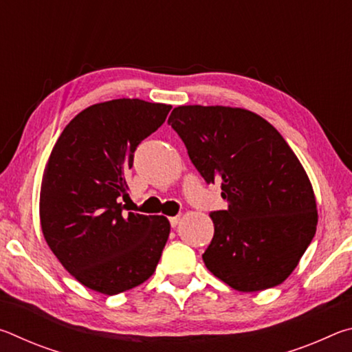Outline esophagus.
<instances>
[{"instance_id":"1","label":"esophagus","mask_w":352,"mask_h":352,"mask_svg":"<svg viewBox=\"0 0 352 352\" xmlns=\"http://www.w3.org/2000/svg\"><path fill=\"white\" fill-rule=\"evenodd\" d=\"M180 220H182V217H180V216L170 217V219H169V222H170V226H174V228H175V226H177L178 223H180Z\"/></svg>"}]
</instances>
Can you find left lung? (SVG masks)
Listing matches in <instances>:
<instances>
[{"label": "left lung", "mask_w": 352, "mask_h": 352, "mask_svg": "<svg viewBox=\"0 0 352 352\" xmlns=\"http://www.w3.org/2000/svg\"><path fill=\"white\" fill-rule=\"evenodd\" d=\"M169 126L195 169L220 183L228 210L212 211L206 269L239 292L285 281L317 230V204L300 160L281 133L253 111L182 105Z\"/></svg>", "instance_id": "1"}]
</instances>
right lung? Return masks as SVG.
<instances>
[{"mask_svg":"<svg viewBox=\"0 0 352 352\" xmlns=\"http://www.w3.org/2000/svg\"><path fill=\"white\" fill-rule=\"evenodd\" d=\"M172 107L115 99L80 111L58 136L40 190L41 231L60 264L94 292L116 295L153 275L170 233L164 216L124 212L126 172Z\"/></svg>","mask_w":352,"mask_h":352,"instance_id":"obj_1","label":"right lung"}]
</instances>
